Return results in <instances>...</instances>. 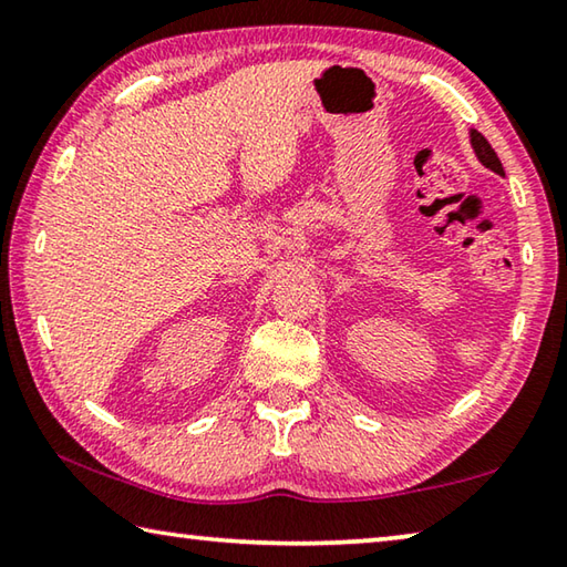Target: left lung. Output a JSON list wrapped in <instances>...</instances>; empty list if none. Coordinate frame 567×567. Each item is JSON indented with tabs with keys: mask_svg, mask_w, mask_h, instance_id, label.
<instances>
[{
	"mask_svg": "<svg viewBox=\"0 0 567 567\" xmlns=\"http://www.w3.org/2000/svg\"><path fill=\"white\" fill-rule=\"evenodd\" d=\"M470 137H473V147H475V155L480 157V162H483L485 167H491L493 172H497V175H503V165H501V159H497L495 150L491 147V142H487L480 132H473Z\"/></svg>",
	"mask_w": 567,
	"mask_h": 567,
	"instance_id": "obj_1",
	"label": "left lung"
}]
</instances>
